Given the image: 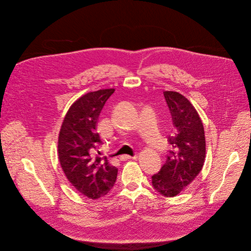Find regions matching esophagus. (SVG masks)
Returning a JSON list of instances; mask_svg holds the SVG:
<instances>
[{"mask_svg":"<svg viewBox=\"0 0 251 251\" xmlns=\"http://www.w3.org/2000/svg\"><path fill=\"white\" fill-rule=\"evenodd\" d=\"M121 160L122 161H126V160H129V159H136L137 156L134 155V156H129V155H122L121 157Z\"/></svg>","mask_w":251,"mask_h":251,"instance_id":"esophagus-1","label":"esophagus"}]
</instances>
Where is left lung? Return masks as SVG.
I'll use <instances>...</instances> for the list:
<instances>
[{"label": "left lung", "instance_id": "left-lung-1", "mask_svg": "<svg viewBox=\"0 0 251 251\" xmlns=\"http://www.w3.org/2000/svg\"><path fill=\"white\" fill-rule=\"evenodd\" d=\"M169 108L174 131L168 136L172 149L166 161L152 178L156 192L165 197H175L189 186L202 170L206 156L205 131L199 114L183 95L163 92Z\"/></svg>", "mask_w": 251, "mask_h": 251}]
</instances>
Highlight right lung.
Listing matches in <instances>:
<instances>
[{
  "label": "right lung",
  "mask_w": 251,
  "mask_h": 251,
  "mask_svg": "<svg viewBox=\"0 0 251 251\" xmlns=\"http://www.w3.org/2000/svg\"><path fill=\"white\" fill-rule=\"evenodd\" d=\"M114 92L104 89L79 98L68 110L58 137V156L65 176L79 193L93 200L108 194L118 175L107 157L96 154L102 143L96 131L98 118Z\"/></svg>",
  "instance_id": "1"
}]
</instances>
